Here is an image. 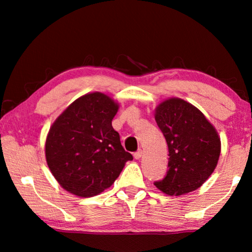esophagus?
Here are the masks:
<instances>
[{
    "label": "esophagus",
    "instance_id": "obj_1",
    "mask_svg": "<svg viewBox=\"0 0 252 252\" xmlns=\"http://www.w3.org/2000/svg\"><path fill=\"white\" fill-rule=\"evenodd\" d=\"M142 155H143V151L142 150H139V151H136L135 153H134V159H136V160H139V159H141L142 158Z\"/></svg>",
    "mask_w": 252,
    "mask_h": 252
}]
</instances>
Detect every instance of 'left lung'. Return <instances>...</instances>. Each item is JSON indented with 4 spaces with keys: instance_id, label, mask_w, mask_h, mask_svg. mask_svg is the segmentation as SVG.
Segmentation results:
<instances>
[{
    "instance_id": "8db88e82",
    "label": "left lung",
    "mask_w": 252,
    "mask_h": 252,
    "mask_svg": "<svg viewBox=\"0 0 252 252\" xmlns=\"http://www.w3.org/2000/svg\"><path fill=\"white\" fill-rule=\"evenodd\" d=\"M155 119L167 140L169 170L155 186L168 195H182L201 187L218 164L220 136L198 108L179 97L157 106Z\"/></svg>"
}]
</instances>
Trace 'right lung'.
I'll list each match as a JSON object with an SVG mask.
<instances>
[{
    "mask_svg": "<svg viewBox=\"0 0 252 252\" xmlns=\"http://www.w3.org/2000/svg\"><path fill=\"white\" fill-rule=\"evenodd\" d=\"M118 110L119 104L104 93H87L51 126L46 163L67 192L81 198L100 194L113 185L126 162L133 159L112 126Z\"/></svg>",
    "mask_w": 252,
    "mask_h": 252,
    "instance_id": "obj_1",
    "label": "right lung"
}]
</instances>
